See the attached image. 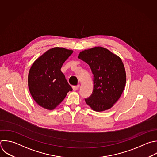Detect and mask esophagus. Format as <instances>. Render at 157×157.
Instances as JSON below:
<instances>
[{
	"instance_id": "esophagus-1",
	"label": "esophagus",
	"mask_w": 157,
	"mask_h": 157,
	"mask_svg": "<svg viewBox=\"0 0 157 157\" xmlns=\"http://www.w3.org/2000/svg\"><path fill=\"white\" fill-rule=\"evenodd\" d=\"M79 86H80V85H75V86H73L72 88H73V90H74V91H76V90H78V88H79Z\"/></svg>"
}]
</instances>
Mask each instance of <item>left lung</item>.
<instances>
[{
    "mask_svg": "<svg viewBox=\"0 0 157 157\" xmlns=\"http://www.w3.org/2000/svg\"><path fill=\"white\" fill-rule=\"evenodd\" d=\"M93 74V90L86 103L94 111L111 108L118 100L126 84V72L121 59L106 48L97 47L80 53Z\"/></svg>",
    "mask_w": 157,
    "mask_h": 157,
    "instance_id": "1",
    "label": "left lung"
}]
</instances>
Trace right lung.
Listing matches in <instances>:
<instances>
[{
  "label": "right lung",
  "instance_id": "obj_1",
  "mask_svg": "<svg viewBox=\"0 0 157 157\" xmlns=\"http://www.w3.org/2000/svg\"><path fill=\"white\" fill-rule=\"evenodd\" d=\"M72 50L55 47L47 51L32 65L28 86L34 101L41 107L52 110L72 90L61 69Z\"/></svg>",
  "mask_w": 157,
  "mask_h": 157
}]
</instances>
